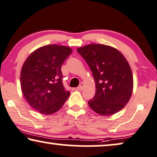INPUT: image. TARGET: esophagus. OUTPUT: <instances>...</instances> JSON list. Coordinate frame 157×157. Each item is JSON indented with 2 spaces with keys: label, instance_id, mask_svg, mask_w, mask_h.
Masks as SVG:
<instances>
[{
  "label": "esophagus",
  "instance_id": "34e87169",
  "mask_svg": "<svg viewBox=\"0 0 157 157\" xmlns=\"http://www.w3.org/2000/svg\"><path fill=\"white\" fill-rule=\"evenodd\" d=\"M83 87H84V83H80V85L77 87V89L78 90H82Z\"/></svg>",
  "mask_w": 157,
  "mask_h": 157
}]
</instances>
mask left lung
Here are the masks:
<instances>
[{
    "label": "left lung",
    "instance_id": "8db88e82",
    "mask_svg": "<svg viewBox=\"0 0 157 157\" xmlns=\"http://www.w3.org/2000/svg\"><path fill=\"white\" fill-rule=\"evenodd\" d=\"M93 72L95 95L88 105L101 116L120 111L128 103L133 88V74L128 61L116 48L91 44L77 48Z\"/></svg>",
    "mask_w": 157,
    "mask_h": 157
}]
</instances>
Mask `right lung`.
<instances>
[{"label": "right lung", "mask_w": 157, "mask_h": 157, "mask_svg": "<svg viewBox=\"0 0 157 157\" xmlns=\"http://www.w3.org/2000/svg\"><path fill=\"white\" fill-rule=\"evenodd\" d=\"M72 52L63 45H45L30 54L23 64L20 75L23 95L41 114L58 111L70 96L62 83L61 67Z\"/></svg>", "instance_id": "right-lung-1"}]
</instances>
